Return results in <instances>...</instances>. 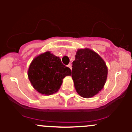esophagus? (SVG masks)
<instances>
[{
    "label": "esophagus",
    "instance_id": "1",
    "mask_svg": "<svg viewBox=\"0 0 132 132\" xmlns=\"http://www.w3.org/2000/svg\"><path fill=\"white\" fill-rule=\"evenodd\" d=\"M68 67L70 68L71 69H71H72V66H71V64H69L68 65Z\"/></svg>",
    "mask_w": 132,
    "mask_h": 132
}]
</instances>
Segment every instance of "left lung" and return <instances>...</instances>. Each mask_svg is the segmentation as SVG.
Returning <instances> with one entry per match:
<instances>
[{
	"mask_svg": "<svg viewBox=\"0 0 132 132\" xmlns=\"http://www.w3.org/2000/svg\"><path fill=\"white\" fill-rule=\"evenodd\" d=\"M107 74L105 62L96 52L87 48L78 49L71 75L80 96L89 98L98 94L104 87Z\"/></svg>",
	"mask_w": 132,
	"mask_h": 132,
	"instance_id": "1",
	"label": "left lung"
}]
</instances>
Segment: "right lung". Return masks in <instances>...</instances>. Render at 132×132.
Returning a JSON list of instances; mask_svg holds the SVG:
<instances>
[{"label": "right lung", "instance_id": "1", "mask_svg": "<svg viewBox=\"0 0 132 132\" xmlns=\"http://www.w3.org/2000/svg\"><path fill=\"white\" fill-rule=\"evenodd\" d=\"M28 78L34 89L44 95L57 93L62 79L71 71L61 62L59 57L46 51L36 57L28 69Z\"/></svg>", "mask_w": 132, "mask_h": 132}]
</instances>
